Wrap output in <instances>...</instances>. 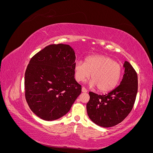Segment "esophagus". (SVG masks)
Listing matches in <instances>:
<instances>
[{"instance_id":"34e87169","label":"esophagus","mask_w":153,"mask_h":153,"mask_svg":"<svg viewBox=\"0 0 153 153\" xmlns=\"http://www.w3.org/2000/svg\"><path fill=\"white\" fill-rule=\"evenodd\" d=\"M82 91L83 92H87V90L86 89V88H85L84 87H83L82 88Z\"/></svg>"}]
</instances>
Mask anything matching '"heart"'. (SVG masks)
<instances>
[{
    "label": "heart",
    "instance_id": "1",
    "mask_svg": "<svg viewBox=\"0 0 153 153\" xmlns=\"http://www.w3.org/2000/svg\"><path fill=\"white\" fill-rule=\"evenodd\" d=\"M122 73L121 64L103 55H90L86 57L85 62L77 61L75 65V75L78 82L84 81L91 76V85L97 86L103 92L112 90L117 86Z\"/></svg>",
    "mask_w": 153,
    "mask_h": 153
}]
</instances>
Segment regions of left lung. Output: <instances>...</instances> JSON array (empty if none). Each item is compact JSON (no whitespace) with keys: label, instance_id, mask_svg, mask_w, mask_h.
<instances>
[{"label":"left lung","instance_id":"1","mask_svg":"<svg viewBox=\"0 0 153 153\" xmlns=\"http://www.w3.org/2000/svg\"><path fill=\"white\" fill-rule=\"evenodd\" d=\"M124 74L120 85L105 95L89 92L87 103L89 118L98 126L108 128L121 123L131 111L138 91V76L128 62L124 64Z\"/></svg>","mask_w":153,"mask_h":153}]
</instances>
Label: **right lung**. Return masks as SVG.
Listing matches in <instances>:
<instances>
[{
    "label": "right lung",
    "mask_w": 153,
    "mask_h": 153,
    "mask_svg": "<svg viewBox=\"0 0 153 153\" xmlns=\"http://www.w3.org/2000/svg\"><path fill=\"white\" fill-rule=\"evenodd\" d=\"M75 53L68 45H50L35 54L25 73V96L30 110L45 121L66 114L82 86L75 79Z\"/></svg>",
    "instance_id": "1"
}]
</instances>
